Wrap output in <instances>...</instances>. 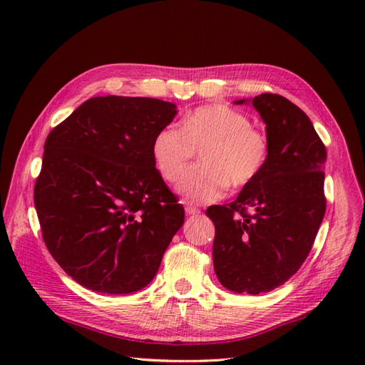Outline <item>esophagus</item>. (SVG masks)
<instances>
[{"label": "esophagus", "instance_id": "1", "mask_svg": "<svg viewBox=\"0 0 365 365\" xmlns=\"http://www.w3.org/2000/svg\"><path fill=\"white\" fill-rule=\"evenodd\" d=\"M185 212H187V215H199L200 213L199 208L192 204H185Z\"/></svg>", "mask_w": 365, "mask_h": 365}]
</instances>
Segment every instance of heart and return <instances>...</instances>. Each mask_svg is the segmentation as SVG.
Segmentation results:
<instances>
[{
	"label": "heart",
	"instance_id": "b5f03b06",
	"mask_svg": "<svg viewBox=\"0 0 365 365\" xmlns=\"http://www.w3.org/2000/svg\"><path fill=\"white\" fill-rule=\"evenodd\" d=\"M200 153V165L182 177L177 191L192 202H213L227 190L243 188L265 168L269 143L246 114L226 105H207L191 111L180 130L163 127L153 136L152 158L160 175L175 182Z\"/></svg>",
	"mask_w": 365,
	"mask_h": 365
}]
</instances>
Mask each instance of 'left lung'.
Returning <instances> with one entry per match:
<instances>
[{"label": "left lung", "instance_id": "1", "mask_svg": "<svg viewBox=\"0 0 365 365\" xmlns=\"http://www.w3.org/2000/svg\"><path fill=\"white\" fill-rule=\"evenodd\" d=\"M235 103H252L265 122L268 161L234 202L205 213L215 224L218 281L235 293L259 294L289 281L312 250L327 210V149L306 113L285 97L260 94Z\"/></svg>", "mask_w": 365, "mask_h": 365}]
</instances>
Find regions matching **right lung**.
Returning <instances> with one entry per match:
<instances>
[{
  "mask_svg": "<svg viewBox=\"0 0 365 365\" xmlns=\"http://www.w3.org/2000/svg\"><path fill=\"white\" fill-rule=\"evenodd\" d=\"M177 114L147 97H92L43 145L34 205L43 242L73 281L133 293L157 274L185 210L155 168L152 141Z\"/></svg>",
  "mask_w": 365,
  "mask_h": 365,
  "instance_id": "right-lung-1",
  "label": "right lung"
}]
</instances>
